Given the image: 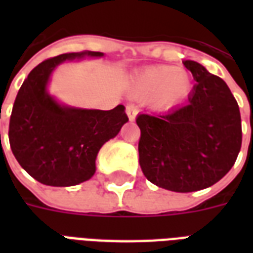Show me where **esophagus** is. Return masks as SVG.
<instances>
[{
	"mask_svg": "<svg viewBox=\"0 0 253 253\" xmlns=\"http://www.w3.org/2000/svg\"><path fill=\"white\" fill-rule=\"evenodd\" d=\"M126 113L127 115H128V119H130V121H134L136 114H138V107L135 106V105H127Z\"/></svg>",
	"mask_w": 253,
	"mask_h": 253,
	"instance_id": "obj_1",
	"label": "esophagus"
}]
</instances>
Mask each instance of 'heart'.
I'll return each instance as SVG.
<instances>
[{
    "mask_svg": "<svg viewBox=\"0 0 253 253\" xmlns=\"http://www.w3.org/2000/svg\"><path fill=\"white\" fill-rule=\"evenodd\" d=\"M192 90V79L172 65H160L138 73L132 81V93L138 98L152 99L159 109H169L182 102Z\"/></svg>",
    "mask_w": 253,
    "mask_h": 253,
    "instance_id": "b5f03b06",
    "label": "heart"
}]
</instances>
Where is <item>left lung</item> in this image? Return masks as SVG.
<instances>
[{"label":"left lung","instance_id":"left-lung-1","mask_svg":"<svg viewBox=\"0 0 253 253\" xmlns=\"http://www.w3.org/2000/svg\"><path fill=\"white\" fill-rule=\"evenodd\" d=\"M197 84L184 106L164 114H140L139 164L159 188L189 193L227 174L242 147L235 97L220 77L196 61H184Z\"/></svg>","mask_w":253,"mask_h":253}]
</instances>
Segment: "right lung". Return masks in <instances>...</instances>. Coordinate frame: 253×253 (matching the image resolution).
Listing matches in <instances>:
<instances>
[{
    "label": "right lung",
    "mask_w": 253,
    "mask_h": 253,
    "mask_svg": "<svg viewBox=\"0 0 253 253\" xmlns=\"http://www.w3.org/2000/svg\"><path fill=\"white\" fill-rule=\"evenodd\" d=\"M102 52L63 53L42 61L18 91L10 115V148L19 166L49 186H73L95 172L99 148L128 121L125 106L85 110L61 106L47 93L49 75L57 64Z\"/></svg>",
    "instance_id": "obj_1"
}]
</instances>
